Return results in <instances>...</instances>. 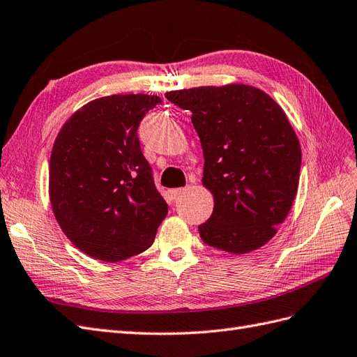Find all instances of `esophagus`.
I'll use <instances>...</instances> for the list:
<instances>
[{
    "mask_svg": "<svg viewBox=\"0 0 357 357\" xmlns=\"http://www.w3.org/2000/svg\"><path fill=\"white\" fill-rule=\"evenodd\" d=\"M185 188H175V190H170V195L173 199H178L182 193H184Z\"/></svg>",
    "mask_w": 357,
    "mask_h": 357,
    "instance_id": "34e87169",
    "label": "esophagus"
}]
</instances>
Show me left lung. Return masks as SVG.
I'll list each match as a JSON object with an SVG mask.
<instances>
[{
	"label": "left lung",
	"instance_id": "1",
	"mask_svg": "<svg viewBox=\"0 0 357 357\" xmlns=\"http://www.w3.org/2000/svg\"><path fill=\"white\" fill-rule=\"evenodd\" d=\"M191 112L204 151L202 184L214 196L199 226L205 244L243 255L278 232L296 199L301 149L285 112L266 91L245 84L167 91Z\"/></svg>",
	"mask_w": 357,
	"mask_h": 357
}]
</instances>
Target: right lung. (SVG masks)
Segmentation results:
<instances>
[{"instance_id":"1","label":"right lung","mask_w":357,"mask_h":357,"mask_svg":"<svg viewBox=\"0 0 357 357\" xmlns=\"http://www.w3.org/2000/svg\"><path fill=\"white\" fill-rule=\"evenodd\" d=\"M161 102L143 93L95 99L54 142L52 211L72 244L91 258L117 262L144 252L167 215L137 135L144 114Z\"/></svg>"}]
</instances>
